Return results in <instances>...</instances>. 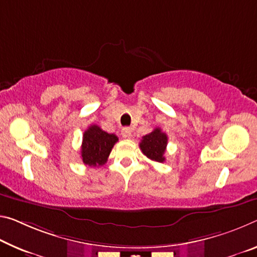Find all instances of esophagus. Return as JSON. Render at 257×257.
<instances>
[{"mask_svg":"<svg viewBox=\"0 0 257 257\" xmlns=\"http://www.w3.org/2000/svg\"><path fill=\"white\" fill-rule=\"evenodd\" d=\"M121 135H122V137H124V138H129L130 136H132V129H130L129 127L122 128Z\"/></svg>","mask_w":257,"mask_h":257,"instance_id":"esophagus-1","label":"esophagus"}]
</instances>
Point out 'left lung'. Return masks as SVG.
<instances>
[{
  "label": "left lung",
  "instance_id": "obj_1",
  "mask_svg": "<svg viewBox=\"0 0 257 257\" xmlns=\"http://www.w3.org/2000/svg\"><path fill=\"white\" fill-rule=\"evenodd\" d=\"M168 143V137L160 128H156L152 133L143 136L140 148L146 157L157 162H164L166 160L165 152Z\"/></svg>",
  "mask_w": 257,
  "mask_h": 257
}]
</instances>
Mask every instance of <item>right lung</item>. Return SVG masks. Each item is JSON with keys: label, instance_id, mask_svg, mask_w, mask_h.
I'll list each match as a JSON object with an SVG mask.
<instances>
[{"label": "right lung", "instance_id": "1", "mask_svg": "<svg viewBox=\"0 0 257 257\" xmlns=\"http://www.w3.org/2000/svg\"><path fill=\"white\" fill-rule=\"evenodd\" d=\"M119 141L114 134H108L92 124L83 134L81 158L85 166L99 167L107 161L114 144Z\"/></svg>", "mask_w": 257, "mask_h": 257}]
</instances>
